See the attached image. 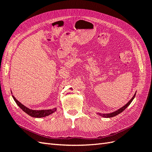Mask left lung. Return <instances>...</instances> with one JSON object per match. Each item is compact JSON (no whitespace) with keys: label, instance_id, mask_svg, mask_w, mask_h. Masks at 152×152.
<instances>
[{"label":"left lung","instance_id":"left-lung-1","mask_svg":"<svg viewBox=\"0 0 152 152\" xmlns=\"http://www.w3.org/2000/svg\"><path fill=\"white\" fill-rule=\"evenodd\" d=\"M135 95H136V93H135V94L134 95V96L132 97V99H131V100L129 101L127 104H126L125 106H122L121 108H120L119 109H118V110H116L114 112H112V113H108V114H101V113H96V114H98L99 115L101 116V117H104V118H112V117H114V116L118 115L119 114H120V113H121L123 111L125 110V109L127 108V106L129 105L131 102L133 101V100L134 99L135 97Z\"/></svg>","mask_w":152,"mask_h":152}]
</instances>
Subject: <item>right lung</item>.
Wrapping results in <instances>:
<instances>
[{
	"label": "right lung",
	"mask_w": 152,
	"mask_h": 152,
	"mask_svg": "<svg viewBox=\"0 0 152 152\" xmlns=\"http://www.w3.org/2000/svg\"><path fill=\"white\" fill-rule=\"evenodd\" d=\"M12 97L14 99L15 102H16V104H18V106H19V108H20L23 111H24L25 113H26V114L31 116V117H33V118L46 117V116H48L51 114H53V112H55L57 110V108H54L53 109H49V110H32L26 107V106L21 104V103L20 102H19L13 95H12Z\"/></svg>",
	"instance_id": "1"
}]
</instances>
